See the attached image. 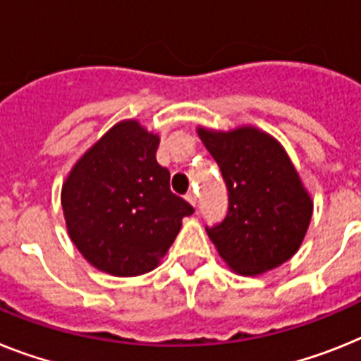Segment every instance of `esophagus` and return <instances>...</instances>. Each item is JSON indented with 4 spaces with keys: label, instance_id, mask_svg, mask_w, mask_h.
<instances>
[{
    "label": "esophagus",
    "instance_id": "1",
    "mask_svg": "<svg viewBox=\"0 0 361 361\" xmlns=\"http://www.w3.org/2000/svg\"><path fill=\"white\" fill-rule=\"evenodd\" d=\"M185 200L189 202L190 205H195V207H196V195H195V192H187Z\"/></svg>",
    "mask_w": 361,
    "mask_h": 361
}]
</instances>
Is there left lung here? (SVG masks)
<instances>
[{
	"instance_id": "obj_1",
	"label": "left lung",
	"mask_w": 361,
	"mask_h": 361,
	"mask_svg": "<svg viewBox=\"0 0 361 361\" xmlns=\"http://www.w3.org/2000/svg\"><path fill=\"white\" fill-rule=\"evenodd\" d=\"M216 159L229 190L222 224L207 229L229 268L255 277L284 264L301 247L314 202L284 147L251 124L238 128H196Z\"/></svg>"
}]
</instances>
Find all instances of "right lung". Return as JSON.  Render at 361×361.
Wrapping results in <instances>:
<instances>
[{
	"mask_svg": "<svg viewBox=\"0 0 361 361\" xmlns=\"http://www.w3.org/2000/svg\"><path fill=\"white\" fill-rule=\"evenodd\" d=\"M157 145L159 135L137 119L119 121L78 157L62 183L69 238L93 268L114 277L157 268L183 216L195 213L171 190Z\"/></svg>",
	"mask_w": 361,
	"mask_h": 361,
	"instance_id": "right-lung-1",
	"label": "right lung"
}]
</instances>
